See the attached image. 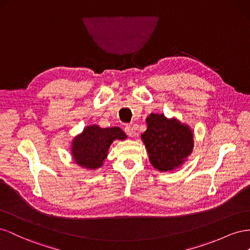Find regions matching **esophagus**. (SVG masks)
<instances>
[{
    "label": "esophagus",
    "mask_w": 250,
    "mask_h": 250,
    "mask_svg": "<svg viewBox=\"0 0 250 250\" xmlns=\"http://www.w3.org/2000/svg\"><path fill=\"white\" fill-rule=\"evenodd\" d=\"M125 134L127 135V136H130V137H135V136H136V132H135L134 127L131 126V125H125Z\"/></svg>",
    "instance_id": "1"
}]
</instances>
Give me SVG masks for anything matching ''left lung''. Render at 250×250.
Masks as SVG:
<instances>
[{
    "instance_id": "obj_1",
    "label": "left lung",
    "mask_w": 250,
    "mask_h": 250,
    "mask_svg": "<svg viewBox=\"0 0 250 250\" xmlns=\"http://www.w3.org/2000/svg\"><path fill=\"white\" fill-rule=\"evenodd\" d=\"M147 129L141 135L149 155V161L161 172L181 166L194 146L189 127L178 120H168L163 114H151Z\"/></svg>"
}]
</instances>
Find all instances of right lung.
Wrapping results in <instances>:
<instances>
[{
  "mask_svg": "<svg viewBox=\"0 0 250 250\" xmlns=\"http://www.w3.org/2000/svg\"><path fill=\"white\" fill-rule=\"evenodd\" d=\"M125 138H126L125 132L116 126L106 129L97 125L87 126L72 142L74 160L77 165L87 168L101 167L113 140Z\"/></svg>",
  "mask_w": 250,
  "mask_h": 250,
  "instance_id": "right-lung-1",
  "label": "right lung"
}]
</instances>
